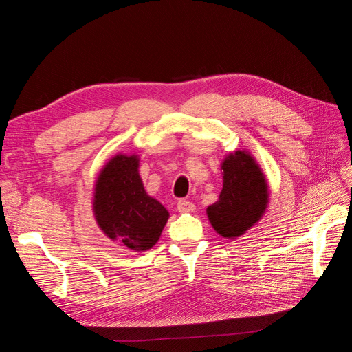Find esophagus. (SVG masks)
<instances>
[{
    "mask_svg": "<svg viewBox=\"0 0 352 352\" xmlns=\"http://www.w3.org/2000/svg\"><path fill=\"white\" fill-rule=\"evenodd\" d=\"M177 210L180 212H190V211L195 210V206H194V202H190L188 199H179L177 201Z\"/></svg>",
    "mask_w": 352,
    "mask_h": 352,
    "instance_id": "obj_1",
    "label": "esophagus"
}]
</instances>
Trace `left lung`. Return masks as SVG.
<instances>
[{"mask_svg": "<svg viewBox=\"0 0 352 352\" xmlns=\"http://www.w3.org/2000/svg\"><path fill=\"white\" fill-rule=\"evenodd\" d=\"M223 168L219 201L207 208L211 226L223 238H236L257 223L267 206V185L250 154H230Z\"/></svg>", "mask_w": 352, "mask_h": 352, "instance_id": "1", "label": "left lung"}]
</instances>
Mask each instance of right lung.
I'll return each instance as SVG.
<instances>
[{
  "label": "right lung",
  "mask_w": 352,
  "mask_h": 352,
  "mask_svg": "<svg viewBox=\"0 0 352 352\" xmlns=\"http://www.w3.org/2000/svg\"><path fill=\"white\" fill-rule=\"evenodd\" d=\"M138 163L133 155L110 160L95 185L94 212L110 239L135 251H146L162 235L168 212L146 195Z\"/></svg>",
  "instance_id": "obj_1"
}]
</instances>
